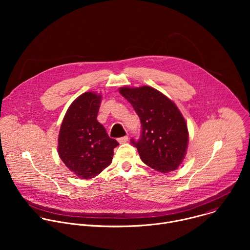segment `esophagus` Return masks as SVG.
Instances as JSON below:
<instances>
[{
  "instance_id": "obj_1",
  "label": "esophagus",
  "mask_w": 250,
  "mask_h": 250,
  "mask_svg": "<svg viewBox=\"0 0 250 250\" xmlns=\"http://www.w3.org/2000/svg\"><path fill=\"white\" fill-rule=\"evenodd\" d=\"M128 140V136H123V137H120V138H118V141L120 142L121 145H123V144H125V142Z\"/></svg>"
}]
</instances>
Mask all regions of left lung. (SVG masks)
<instances>
[{
    "instance_id": "obj_1",
    "label": "left lung",
    "mask_w": 250,
    "mask_h": 250,
    "mask_svg": "<svg viewBox=\"0 0 250 250\" xmlns=\"http://www.w3.org/2000/svg\"><path fill=\"white\" fill-rule=\"evenodd\" d=\"M120 93L131 104L141 123V134L131 145L141 160L161 173L182 163L189 140L185 119L174 102L149 86L122 87Z\"/></svg>"
}]
</instances>
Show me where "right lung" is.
Segmentation results:
<instances>
[{
	"label": "right lung",
	"mask_w": 250,
	"mask_h": 250,
	"mask_svg": "<svg viewBox=\"0 0 250 250\" xmlns=\"http://www.w3.org/2000/svg\"><path fill=\"white\" fill-rule=\"evenodd\" d=\"M102 96L86 92L68 108L60 126L58 154L81 179H91L108 167L119 142L97 121Z\"/></svg>",
	"instance_id": "obj_1"
}]
</instances>
